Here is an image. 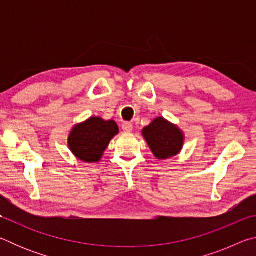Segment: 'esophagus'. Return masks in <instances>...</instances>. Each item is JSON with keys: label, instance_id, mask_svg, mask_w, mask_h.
Here are the masks:
<instances>
[{"label": "esophagus", "instance_id": "1", "mask_svg": "<svg viewBox=\"0 0 256 256\" xmlns=\"http://www.w3.org/2000/svg\"><path fill=\"white\" fill-rule=\"evenodd\" d=\"M122 130L124 132H126V133H128V132H132V130H133V125H132V123H130V122H124L123 124H122Z\"/></svg>", "mask_w": 256, "mask_h": 256}]
</instances>
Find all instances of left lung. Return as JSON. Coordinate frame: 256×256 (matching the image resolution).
<instances>
[{
	"label": "left lung",
	"mask_w": 256,
	"mask_h": 256,
	"mask_svg": "<svg viewBox=\"0 0 256 256\" xmlns=\"http://www.w3.org/2000/svg\"><path fill=\"white\" fill-rule=\"evenodd\" d=\"M149 148L156 158L168 159L180 152L184 144V134L177 125L164 118H157L142 130Z\"/></svg>",
	"instance_id": "1"
}]
</instances>
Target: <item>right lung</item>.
Here are the masks:
<instances>
[{
	"mask_svg": "<svg viewBox=\"0 0 256 256\" xmlns=\"http://www.w3.org/2000/svg\"><path fill=\"white\" fill-rule=\"evenodd\" d=\"M118 133V126L115 120H104L94 116L73 126L68 138V149L82 162H97Z\"/></svg>",
	"mask_w": 256,
	"mask_h": 256,
	"instance_id": "right-lung-1",
	"label": "right lung"
}]
</instances>
